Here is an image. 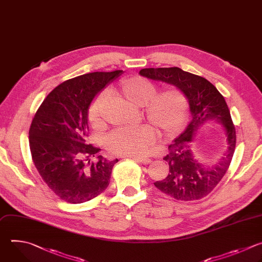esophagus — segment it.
I'll return each mask as SVG.
<instances>
[{"label": "esophagus", "instance_id": "34e87169", "mask_svg": "<svg viewBox=\"0 0 262 262\" xmlns=\"http://www.w3.org/2000/svg\"><path fill=\"white\" fill-rule=\"evenodd\" d=\"M133 160H135L136 162H138V163H140V164H143V165H147V164H149L150 162H151V160L150 159H143V158H136V157H133L132 158Z\"/></svg>", "mask_w": 262, "mask_h": 262}]
</instances>
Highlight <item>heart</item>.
I'll return each mask as SVG.
<instances>
[{
    "instance_id": "heart-1",
    "label": "heart",
    "mask_w": 262,
    "mask_h": 262,
    "mask_svg": "<svg viewBox=\"0 0 262 262\" xmlns=\"http://www.w3.org/2000/svg\"><path fill=\"white\" fill-rule=\"evenodd\" d=\"M157 86L149 80L134 76L123 80L120 94L129 103L143 106L145 119L164 136L177 134L184 126L188 114V100L185 94L176 88L157 94ZM105 94L97 97L89 110V120L95 128L104 124L103 108ZM156 131L149 125L120 127L105 140L110 152L124 157L145 156L155 141Z\"/></svg>"
}]
</instances>
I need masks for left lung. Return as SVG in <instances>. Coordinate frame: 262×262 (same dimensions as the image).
<instances>
[{"label": "left lung", "instance_id": "8db88e82", "mask_svg": "<svg viewBox=\"0 0 262 262\" xmlns=\"http://www.w3.org/2000/svg\"><path fill=\"white\" fill-rule=\"evenodd\" d=\"M139 74L181 90L189 102L191 114V121L185 131L169 144V154L164 157L169 165L168 176L154 185L178 200L190 201L206 196L226 173L235 148V128L224 97L205 78L178 67L145 68L141 69ZM212 123L224 126L227 149L216 165L206 166L195 158L191 143L200 126Z\"/></svg>", "mask_w": 262, "mask_h": 262}]
</instances>
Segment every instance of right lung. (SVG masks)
<instances>
[{
    "label": "right lung",
    "mask_w": 262,
    "mask_h": 262,
    "mask_svg": "<svg viewBox=\"0 0 262 262\" xmlns=\"http://www.w3.org/2000/svg\"><path fill=\"white\" fill-rule=\"evenodd\" d=\"M123 73L92 72L52 90L37 111L29 131L34 164L46 185L70 203L89 201L105 190L114 165L88 143L89 110L94 98Z\"/></svg>",
    "instance_id": "1"
}]
</instances>
